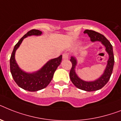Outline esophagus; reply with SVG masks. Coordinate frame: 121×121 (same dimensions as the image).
<instances>
[{"mask_svg":"<svg viewBox=\"0 0 121 121\" xmlns=\"http://www.w3.org/2000/svg\"><path fill=\"white\" fill-rule=\"evenodd\" d=\"M62 58L63 59H69V55L67 53H64L62 54Z\"/></svg>","mask_w":121,"mask_h":121,"instance_id":"34e87169","label":"esophagus"}]
</instances>
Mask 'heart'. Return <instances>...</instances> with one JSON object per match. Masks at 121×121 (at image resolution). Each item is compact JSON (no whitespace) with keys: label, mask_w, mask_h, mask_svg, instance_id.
I'll use <instances>...</instances> for the list:
<instances>
[{"label":"heart","mask_w":121,"mask_h":121,"mask_svg":"<svg viewBox=\"0 0 121 121\" xmlns=\"http://www.w3.org/2000/svg\"><path fill=\"white\" fill-rule=\"evenodd\" d=\"M80 44V43H78V44Z\"/></svg>","instance_id":"obj_1"}]
</instances>
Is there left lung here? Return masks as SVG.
Masks as SVG:
<instances>
[{"instance_id":"1","label":"left lung","mask_w":121,"mask_h":121,"mask_svg":"<svg viewBox=\"0 0 121 121\" xmlns=\"http://www.w3.org/2000/svg\"><path fill=\"white\" fill-rule=\"evenodd\" d=\"M88 34L90 38L91 41L94 43L96 41L100 42L105 48V51L108 54L109 59L107 61V65L104 72L98 78L93 81H85L81 79L78 76L75 72V68L77 65V59L76 57L73 56L70 57V61L72 64V67L70 71V78L72 82L77 88L86 91H96L102 88L109 81L112 74L114 64V57L112 46L110 42L106 38L101 34L97 33L93 30H86L83 32Z\"/></svg>"}]
</instances>
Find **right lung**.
Segmentation results:
<instances>
[{
  "mask_svg": "<svg viewBox=\"0 0 121 121\" xmlns=\"http://www.w3.org/2000/svg\"><path fill=\"white\" fill-rule=\"evenodd\" d=\"M42 32L38 30H32L25 34L14 47L10 59V72L16 83L23 89L29 91H36L46 88L52 79L54 73L60 64L62 56L47 62L40 69L30 73L20 68L15 60V52L24 39L31 36H41Z\"/></svg>",
  "mask_w": 121,
  "mask_h": 121,
  "instance_id": "add662e5",
  "label": "right lung"
}]
</instances>
